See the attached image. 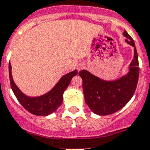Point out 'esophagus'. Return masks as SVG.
Wrapping results in <instances>:
<instances>
[{
	"mask_svg": "<svg viewBox=\"0 0 150 150\" xmlns=\"http://www.w3.org/2000/svg\"><path fill=\"white\" fill-rule=\"evenodd\" d=\"M83 67H84V65H83V64H79V67H78V70H81V69H83Z\"/></svg>",
	"mask_w": 150,
	"mask_h": 150,
	"instance_id": "1",
	"label": "esophagus"
}]
</instances>
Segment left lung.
<instances>
[{
	"label": "left lung",
	"mask_w": 150,
	"mask_h": 150,
	"mask_svg": "<svg viewBox=\"0 0 150 150\" xmlns=\"http://www.w3.org/2000/svg\"><path fill=\"white\" fill-rule=\"evenodd\" d=\"M126 42L134 47V55L130 64V71L126 76L116 81H104L87 71H80L86 104L89 109L100 116L117 112L131 100L137 88L139 77L138 56L134 40L125 30Z\"/></svg>",
	"instance_id": "obj_1"
}]
</instances>
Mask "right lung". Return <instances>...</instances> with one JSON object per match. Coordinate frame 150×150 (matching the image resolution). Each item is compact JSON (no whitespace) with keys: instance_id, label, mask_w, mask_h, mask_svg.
<instances>
[{"instance_id":"right-lung-1","label":"right lung","mask_w":150,"mask_h":150,"mask_svg":"<svg viewBox=\"0 0 150 150\" xmlns=\"http://www.w3.org/2000/svg\"><path fill=\"white\" fill-rule=\"evenodd\" d=\"M10 86L17 100L30 113L35 116H47L55 112L63 101V93L69 86L71 80L77 71L67 74L61 78L59 82L48 93L37 98H30L24 95L13 82L11 74V64L9 63Z\"/></svg>"}]
</instances>
